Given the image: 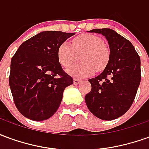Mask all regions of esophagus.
<instances>
[{
    "mask_svg": "<svg viewBox=\"0 0 149 149\" xmlns=\"http://www.w3.org/2000/svg\"><path fill=\"white\" fill-rule=\"evenodd\" d=\"M80 82H81V81L79 79H77V78L73 79V83H74V84H78Z\"/></svg>",
    "mask_w": 149,
    "mask_h": 149,
    "instance_id": "esophagus-1",
    "label": "esophagus"
}]
</instances>
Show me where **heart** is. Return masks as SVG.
Instances as JSON below:
<instances>
[{
    "instance_id": "obj_1",
    "label": "heart",
    "mask_w": 149,
    "mask_h": 149,
    "mask_svg": "<svg viewBox=\"0 0 149 149\" xmlns=\"http://www.w3.org/2000/svg\"><path fill=\"white\" fill-rule=\"evenodd\" d=\"M81 56V63L72 65L67 69L68 74L75 78L89 77L95 71L105 68L109 60V51L100 37L92 34H84L75 37L72 45L68 41L59 46L57 57L63 67H68Z\"/></svg>"
}]
</instances>
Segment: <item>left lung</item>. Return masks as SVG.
<instances>
[{
  "instance_id": "left-lung-1",
  "label": "left lung",
  "mask_w": 149,
  "mask_h": 149,
  "mask_svg": "<svg viewBox=\"0 0 149 149\" xmlns=\"http://www.w3.org/2000/svg\"><path fill=\"white\" fill-rule=\"evenodd\" d=\"M90 33L105 37L110 49L104 71L89 79L90 93L84 97L95 116L112 120L124 115L133 103L141 80V59L132 43L110 29H96Z\"/></svg>"
}]
</instances>
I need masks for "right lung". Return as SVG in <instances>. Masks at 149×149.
I'll return each instance as SVG.
<instances>
[{"instance_id":"1","label":"right lung","mask_w":149,"mask_h":149,"mask_svg":"<svg viewBox=\"0 0 149 149\" xmlns=\"http://www.w3.org/2000/svg\"><path fill=\"white\" fill-rule=\"evenodd\" d=\"M74 34L44 31L22 43L13 56L9 86L17 109L28 119L50 118L61 103L65 88L73 84L62 69L57 50Z\"/></svg>"}]
</instances>
